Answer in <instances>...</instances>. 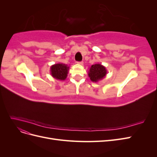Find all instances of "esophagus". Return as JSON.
<instances>
[{
    "instance_id": "34e87169",
    "label": "esophagus",
    "mask_w": 157,
    "mask_h": 157,
    "mask_svg": "<svg viewBox=\"0 0 157 157\" xmlns=\"http://www.w3.org/2000/svg\"><path fill=\"white\" fill-rule=\"evenodd\" d=\"M77 63L79 64V65H83L84 62H83V61H78V62H77Z\"/></svg>"
}]
</instances>
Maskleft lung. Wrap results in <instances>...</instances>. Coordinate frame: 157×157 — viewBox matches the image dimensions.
I'll list each match as a JSON object with an SVG mask.
<instances>
[{
    "mask_svg": "<svg viewBox=\"0 0 157 157\" xmlns=\"http://www.w3.org/2000/svg\"><path fill=\"white\" fill-rule=\"evenodd\" d=\"M107 71L105 66L100 63L92 65L88 71V77L92 82H97L105 77Z\"/></svg>",
    "mask_w": 157,
    "mask_h": 157,
    "instance_id": "1",
    "label": "left lung"
}]
</instances>
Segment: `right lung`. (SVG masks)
Wrapping results in <instances>:
<instances>
[{
  "label": "right lung",
  "mask_w": 157,
  "mask_h": 157,
  "mask_svg": "<svg viewBox=\"0 0 157 157\" xmlns=\"http://www.w3.org/2000/svg\"><path fill=\"white\" fill-rule=\"evenodd\" d=\"M69 67L63 63H56L50 67V74L55 79L65 80L67 77Z\"/></svg>",
  "instance_id": "1"
}]
</instances>
